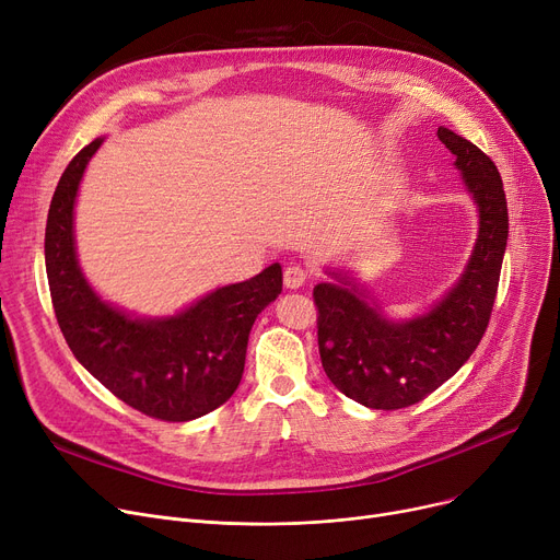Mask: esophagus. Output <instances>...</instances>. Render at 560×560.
Segmentation results:
<instances>
[{
  "label": "esophagus",
  "mask_w": 560,
  "mask_h": 560,
  "mask_svg": "<svg viewBox=\"0 0 560 560\" xmlns=\"http://www.w3.org/2000/svg\"><path fill=\"white\" fill-rule=\"evenodd\" d=\"M308 281V272L302 268V265H288L283 270V285L288 290H298Z\"/></svg>",
  "instance_id": "1"
}]
</instances>
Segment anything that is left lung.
I'll return each mask as SVG.
<instances>
[{
	"mask_svg": "<svg viewBox=\"0 0 560 560\" xmlns=\"http://www.w3.org/2000/svg\"><path fill=\"white\" fill-rule=\"evenodd\" d=\"M438 138L475 199L479 233L458 281L429 311L393 319L365 285L342 268L313 288L319 359L331 384L368 408L395 410L422 401L472 357L490 322L509 241V209L497 165L447 127Z\"/></svg>",
	"mask_w": 560,
	"mask_h": 560,
	"instance_id": "8db88e82",
	"label": "left lung"
}]
</instances>
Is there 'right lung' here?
<instances>
[{
	"mask_svg": "<svg viewBox=\"0 0 560 560\" xmlns=\"http://www.w3.org/2000/svg\"><path fill=\"white\" fill-rule=\"evenodd\" d=\"M102 142L85 144L70 161L49 203L45 268L58 327L77 361L117 399L165 422L201 418L238 388L254 319L281 295V265L163 317L102 300L81 270L74 241L79 184Z\"/></svg>",
	"mask_w": 560,
	"mask_h": 560,
	"instance_id": "add662e5",
	"label": "right lung"
}]
</instances>
